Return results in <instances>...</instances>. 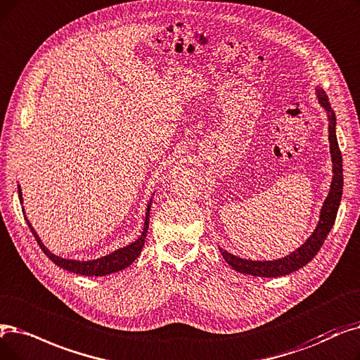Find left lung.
<instances>
[{"mask_svg":"<svg viewBox=\"0 0 360 360\" xmlns=\"http://www.w3.org/2000/svg\"><path fill=\"white\" fill-rule=\"evenodd\" d=\"M316 97L319 104L325 108L326 119H328V139H330V153H331V160H333V181L330 185V193H328L321 213H319V221L311 232V236L299 247L295 248L292 253L287 255L285 257L275 259V260H252V259H243L236 255H232L222 247H217L219 252H221L222 257L229 266L241 274L260 276V278H276L288 275L291 272L299 271L307 264L311 259L316 256V253L321 250L325 238L330 233L337 212L340 207L341 194H342V159H341V151L338 147L337 135H335V113L331 108L330 103H328L326 94L322 88H316Z\"/></svg>","mask_w":360,"mask_h":360,"instance_id":"obj_1","label":"left lung"}]
</instances>
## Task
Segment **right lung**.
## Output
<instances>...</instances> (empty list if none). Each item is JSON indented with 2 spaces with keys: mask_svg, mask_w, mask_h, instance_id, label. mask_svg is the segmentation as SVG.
Masks as SVG:
<instances>
[{
  "mask_svg": "<svg viewBox=\"0 0 360 360\" xmlns=\"http://www.w3.org/2000/svg\"><path fill=\"white\" fill-rule=\"evenodd\" d=\"M19 190V198L20 202H23V197H22V190H20V185L18 186ZM151 198L147 205V212H146V219H144V228L141 236H139L135 241H132L131 244L124 245L122 248L115 250L110 255H105L103 257L98 259H92V260H75V259H63L60 256L53 255L49 248L44 245V243L41 241V238L38 237L37 231L34 229V226L30 225V222L27 221V217L25 214L26 219V224L29 225V229L32 231L35 240L38 241L39 247L42 248V252L50 257L51 262H54L58 268H63L65 271L77 274V275H85V276H105V275H110L119 271H123L124 268H128L131 263L135 262V259L141 255V250L144 247V241L147 238V232H148V221H150V209H151ZM25 212V209H23Z\"/></svg>",
  "mask_w": 360,
  "mask_h": 360,
  "instance_id": "right-lung-1",
  "label": "right lung"
}]
</instances>
